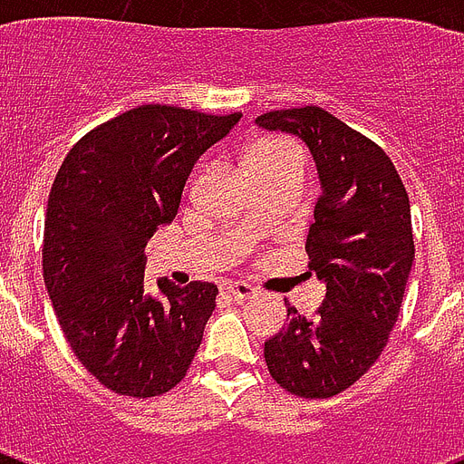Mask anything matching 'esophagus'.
Returning <instances> with one entry per match:
<instances>
[{
    "label": "esophagus",
    "mask_w": 464,
    "mask_h": 464,
    "mask_svg": "<svg viewBox=\"0 0 464 464\" xmlns=\"http://www.w3.org/2000/svg\"><path fill=\"white\" fill-rule=\"evenodd\" d=\"M226 291H228L236 301H247V298L257 296V289L246 282H231L228 286H226Z\"/></svg>",
    "instance_id": "34e87169"
}]
</instances>
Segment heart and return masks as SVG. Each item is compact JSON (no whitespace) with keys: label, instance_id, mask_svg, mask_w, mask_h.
Segmentation results:
<instances>
[{"label":"heart","instance_id":"1","mask_svg":"<svg viewBox=\"0 0 464 464\" xmlns=\"http://www.w3.org/2000/svg\"><path fill=\"white\" fill-rule=\"evenodd\" d=\"M286 156H298L296 149H291L289 144H282V141H257L247 151L246 166H262V163H272V160L286 159Z\"/></svg>","mask_w":464,"mask_h":464}]
</instances>
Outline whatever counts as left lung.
I'll return each mask as SVG.
<instances>
[{"label":"left lung","mask_w":464,"mask_h":464,"mask_svg":"<svg viewBox=\"0 0 464 464\" xmlns=\"http://www.w3.org/2000/svg\"><path fill=\"white\" fill-rule=\"evenodd\" d=\"M255 122L304 140L320 175L305 253L324 301L313 320L286 305L265 361L291 395L324 400L373 366L395 327L414 262L410 197L388 154L323 108L272 111Z\"/></svg>","instance_id":"left-lung-1"}]
</instances>
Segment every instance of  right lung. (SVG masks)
<instances>
[{
	"label": "right lung",
	"instance_id": "add662e5",
	"mask_svg": "<svg viewBox=\"0 0 464 464\" xmlns=\"http://www.w3.org/2000/svg\"><path fill=\"white\" fill-rule=\"evenodd\" d=\"M140 105L83 134L57 170L43 236V276L72 352L112 392L156 397L185 378L217 308L209 282L144 291L149 238L170 224L197 159L238 125Z\"/></svg>",
	"mask_w": 464,
	"mask_h": 464
}]
</instances>
